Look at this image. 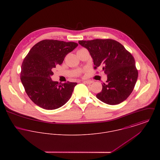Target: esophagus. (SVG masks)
<instances>
[{
	"mask_svg": "<svg viewBox=\"0 0 160 160\" xmlns=\"http://www.w3.org/2000/svg\"><path fill=\"white\" fill-rule=\"evenodd\" d=\"M83 82L88 83V84H90V83H92L94 82L92 80H85V81H83Z\"/></svg>",
	"mask_w": 160,
	"mask_h": 160,
	"instance_id": "obj_1",
	"label": "esophagus"
}]
</instances>
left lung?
I'll list each match as a JSON object with an SVG mask.
<instances>
[{
    "label": "left lung",
    "mask_w": 160,
    "mask_h": 160,
    "mask_svg": "<svg viewBox=\"0 0 160 160\" xmlns=\"http://www.w3.org/2000/svg\"><path fill=\"white\" fill-rule=\"evenodd\" d=\"M79 44L89 51L94 69L103 66L108 79L101 92L96 95L104 103L116 105L126 100L133 91L138 71L133 56L123 45L112 39L79 40Z\"/></svg>",
    "instance_id": "1"
}]
</instances>
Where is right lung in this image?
Returning a JSON list of instances; mask_svg holds the SVG:
<instances>
[{
    "label": "right lung",
    "instance_id": "obj_1",
    "mask_svg": "<svg viewBox=\"0 0 160 160\" xmlns=\"http://www.w3.org/2000/svg\"><path fill=\"white\" fill-rule=\"evenodd\" d=\"M78 46L73 42L45 39L37 43L25 58L20 78L25 92L37 106L45 109H58L68 102L77 82L59 83L51 77L56 65Z\"/></svg>",
    "mask_w": 160,
    "mask_h": 160
}]
</instances>
